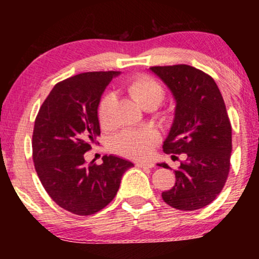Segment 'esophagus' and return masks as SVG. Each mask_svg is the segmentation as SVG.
<instances>
[{
  "instance_id": "obj_1",
  "label": "esophagus",
  "mask_w": 259,
  "mask_h": 259,
  "mask_svg": "<svg viewBox=\"0 0 259 259\" xmlns=\"http://www.w3.org/2000/svg\"><path fill=\"white\" fill-rule=\"evenodd\" d=\"M152 162H136V167L138 168H153Z\"/></svg>"
}]
</instances>
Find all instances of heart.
<instances>
[{
    "label": "heart",
    "mask_w": 259,
    "mask_h": 259,
    "mask_svg": "<svg viewBox=\"0 0 259 259\" xmlns=\"http://www.w3.org/2000/svg\"><path fill=\"white\" fill-rule=\"evenodd\" d=\"M127 91L139 105L144 108L148 106L158 107L164 100V89L157 80L148 76L135 79L127 86ZM114 97L112 94H106L100 100L97 106V118L102 127H108L111 124L112 109ZM158 141V136L153 130H126L115 136L112 141V147L118 153L130 158H146L152 153Z\"/></svg>",
    "instance_id": "obj_1"
}]
</instances>
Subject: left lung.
<instances>
[{
    "instance_id": "8db88e82",
    "label": "left lung",
    "mask_w": 259,
    "mask_h": 259,
    "mask_svg": "<svg viewBox=\"0 0 259 259\" xmlns=\"http://www.w3.org/2000/svg\"><path fill=\"white\" fill-rule=\"evenodd\" d=\"M150 70L175 101L163 151L187 156L174 170L175 185L162 192V198L177 209H200L221 194L230 168L231 125L224 100L214 80L194 67L178 64ZM157 165L169 168L165 162Z\"/></svg>"
}]
</instances>
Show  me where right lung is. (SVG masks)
Instances as JSON below:
<instances>
[{
    "label": "right lung",
    "mask_w": 259,
    "mask_h": 259,
    "mask_svg": "<svg viewBox=\"0 0 259 259\" xmlns=\"http://www.w3.org/2000/svg\"><path fill=\"white\" fill-rule=\"evenodd\" d=\"M120 72H90L58 82L41 106L32 134V158L41 184L59 207L78 215L103 209L134 163L103 156L86 164L84 153L99 138L97 106Z\"/></svg>",
    "instance_id": "1"
}]
</instances>
